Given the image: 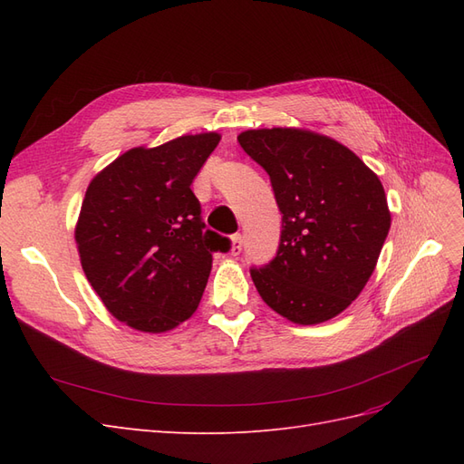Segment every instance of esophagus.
I'll return each mask as SVG.
<instances>
[{
    "label": "esophagus",
    "mask_w": 464,
    "mask_h": 464,
    "mask_svg": "<svg viewBox=\"0 0 464 464\" xmlns=\"http://www.w3.org/2000/svg\"><path fill=\"white\" fill-rule=\"evenodd\" d=\"M242 244H244V240H242V234H234L232 236V256H240L242 254Z\"/></svg>",
    "instance_id": "obj_1"
}]
</instances>
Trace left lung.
<instances>
[{
  "mask_svg": "<svg viewBox=\"0 0 464 464\" xmlns=\"http://www.w3.org/2000/svg\"><path fill=\"white\" fill-rule=\"evenodd\" d=\"M237 141L269 174L283 215L276 256L249 269L259 296L300 325L333 319L366 286L389 234L382 181L314 131L249 130Z\"/></svg>",
  "mask_w": 464,
  "mask_h": 464,
  "instance_id": "obj_1",
  "label": "left lung"
}]
</instances>
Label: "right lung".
Masks as SVG:
<instances>
[{
	"label": "right lung",
	"instance_id": "right-lung-1",
	"mask_svg": "<svg viewBox=\"0 0 464 464\" xmlns=\"http://www.w3.org/2000/svg\"><path fill=\"white\" fill-rule=\"evenodd\" d=\"M218 133L181 135L123 152L87 188L75 228L82 271L106 310L137 331L164 333L198 310L215 251L230 240L205 230L195 176Z\"/></svg>",
	"mask_w": 464,
	"mask_h": 464
}]
</instances>
